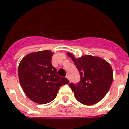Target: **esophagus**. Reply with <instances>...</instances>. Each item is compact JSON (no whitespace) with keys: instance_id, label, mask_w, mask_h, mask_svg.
<instances>
[{"instance_id":"esophagus-1","label":"esophagus","mask_w":129,"mask_h":129,"mask_svg":"<svg viewBox=\"0 0 129 129\" xmlns=\"http://www.w3.org/2000/svg\"><path fill=\"white\" fill-rule=\"evenodd\" d=\"M66 78H68V79L69 80H70V77H69V76H68V75H67V76H66Z\"/></svg>"}]
</instances>
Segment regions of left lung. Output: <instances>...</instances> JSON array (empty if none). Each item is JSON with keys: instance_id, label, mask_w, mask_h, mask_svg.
<instances>
[{"instance_id": "left-lung-1", "label": "left lung", "mask_w": 129, "mask_h": 129, "mask_svg": "<svg viewBox=\"0 0 129 129\" xmlns=\"http://www.w3.org/2000/svg\"><path fill=\"white\" fill-rule=\"evenodd\" d=\"M80 73V81L70 83L76 99L80 103L91 106L102 100L110 88L113 72L109 63L98 57L82 56L76 58L68 53Z\"/></svg>"}]
</instances>
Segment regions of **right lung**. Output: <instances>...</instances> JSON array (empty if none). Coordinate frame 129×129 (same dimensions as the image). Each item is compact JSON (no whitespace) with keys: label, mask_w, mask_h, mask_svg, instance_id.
I'll return each mask as SVG.
<instances>
[{"label":"right lung","mask_w":129,"mask_h":129,"mask_svg":"<svg viewBox=\"0 0 129 129\" xmlns=\"http://www.w3.org/2000/svg\"><path fill=\"white\" fill-rule=\"evenodd\" d=\"M53 53L43 51L32 53L24 57L19 65V82L29 99L37 104L52 102L60 86L69 83L66 78L58 75L52 66Z\"/></svg>","instance_id":"add662e5"}]
</instances>
